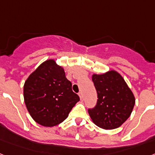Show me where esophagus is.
I'll use <instances>...</instances> for the list:
<instances>
[{"label":"esophagus","mask_w":155,"mask_h":155,"mask_svg":"<svg viewBox=\"0 0 155 155\" xmlns=\"http://www.w3.org/2000/svg\"><path fill=\"white\" fill-rule=\"evenodd\" d=\"M78 95H79V97H80V99L81 100V101H83V93H82V92H79L78 93Z\"/></svg>","instance_id":"34e87169"}]
</instances>
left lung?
<instances>
[{
    "instance_id": "1",
    "label": "left lung",
    "mask_w": 155,
    "mask_h": 155,
    "mask_svg": "<svg viewBox=\"0 0 155 155\" xmlns=\"http://www.w3.org/2000/svg\"><path fill=\"white\" fill-rule=\"evenodd\" d=\"M97 93V102L88 112L97 126L104 129L117 128L128 119L135 100L121 75L112 70L92 77Z\"/></svg>"
}]
</instances>
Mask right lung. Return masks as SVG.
<instances>
[{"label":"right lung","mask_w":155,"mask_h":155,"mask_svg":"<svg viewBox=\"0 0 155 155\" xmlns=\"http://www.w3.org/2000/svg\"><path fill=\"white\" fill-rule=\"evenodd\" d=\"M24 97L31 116L44 127L55 126L65 120L80 101L63 69L52 59L41 64L27 79Z\"/></svg>","instance_id":"obj_1"}]
</instances>
